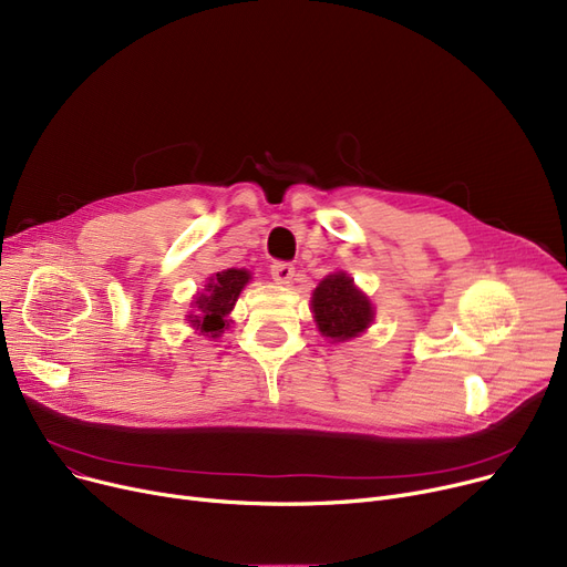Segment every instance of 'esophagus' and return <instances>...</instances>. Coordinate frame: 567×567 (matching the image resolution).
I'll return each instance as SVG.
<instances>
[{"mask_svg":"<svg viewBox=\"0 0 567 567\" xmlns=\"http://www.w3.org/2000/svg\"><path fill=\"white\" fill-rule=\"evenodd\" d=\"M271 278L278 285H289L293 280V266L287 261H274L271 264Z\"/></svg>","mask_w":567,"mask_h":567,"instance_id":"esophagus-1","label":"esophagus"}]
</instances>
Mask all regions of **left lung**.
<instances>
[{
  "mask_svg": "<svg viewBox=\"0 0 567 567\" xmlns=\"http://www.w3.org/2000/svg\"><path fill=\"white\" fill-rule=\"evenodd\" d=\"M310 308L319 333L333 342L359 338L374 321L370 299L344 271L326 276L319 282L312 291Z\"/></svg>",
  "mask_w": 567,
  "mask_h": 567,
  "instance_id": "8db88e82",
  "label": "left lung"
}]
</instances>
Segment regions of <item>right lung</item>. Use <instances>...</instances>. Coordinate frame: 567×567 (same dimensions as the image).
Segmentation results:
<instances>
[{
  "label": "right lung",
  "instance_id": "1",
  "mask_svg": "<svg viewBox=\"0 0 567 567\" xmlns=\"http://www.w3.org/2000/svg\"><path fill=\"white\" fill-rule=\"evenodd\" d=\"M250 278L252 276L246 268H227V271L208 278L204 291H199L195 299L197 315H188L193 329L206 338H220V333L229 326L227 315L234 310L238 293H241Z\"/></svg>",
  "mask_w": 567,
  "mask_h": 567
}]
</instances>
